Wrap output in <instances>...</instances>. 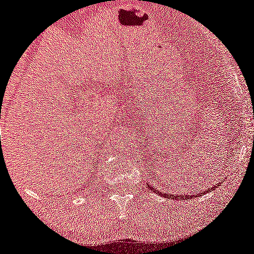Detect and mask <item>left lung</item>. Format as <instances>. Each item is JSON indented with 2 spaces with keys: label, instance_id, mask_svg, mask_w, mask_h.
Instances as JSON below:
<instances>
[{
  "label": "left lung",
  "instance_id": "obj_1",
  "mask_svg": "<svg viewBox=\"0 0 254 254\" xmlns=\"http://www.w3.org/2000/svg\"><path fill=\"white\" fill-rule=\"evenodd\" d=\"M217 187H218V186L211 187V189H207V190H205V191H200V193H197L196 195H180V194H177V195H171V196H170L169 194H163L161 191L157 190L155 188H152V187H150V188H152V190H154L158 195H161V196H164V197H171L172 200H187V199H195V197L201 196V195H205L206 193H208V191L213 190V189L217 188Z\"/></svg>",
  "mask_w": 254,
  "mask_h": 254
}]
</instances>
